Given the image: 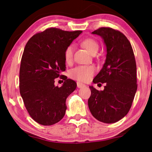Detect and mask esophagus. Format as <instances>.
<instances>
[{"label": "esophagus", "mask_w": 152, "mask_h": 152, "mask_svg": "<svg viewBox=\"0 0 152 152\" xmlns=\"http://www.w3.org/2000/svg\"><path fill=\"white\" fill-rule=\"evenodd\" d=\"M77 86L78 88H83V87L86 86V85L84 84H82V83H80V82H77Z\"/></svg>", "instance_id": "esophagus-1"}]
</instances>
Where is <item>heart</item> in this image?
<instances>
[{
    "mask_svg": "<svg viewBox=\"0 0 152 152\" xmlns=\"http://www.w3.org/2000/svg\"><path fill=\"white\" fill-rule=\"evenodd\" d=\"M82 45L91 54L98 50L99 45L95 39L88 38L82 41ZM73 46L68 45L64 50V59L67 64L72 61L73 57ZM95 68L92 66H77L70 72V75L72 79L80 82H86L90 80L95 73Z\"/></svg>",
    "mask_w": 152,
    "mask_h": 152,
    "instance_id": "obj_1",
    "label": "heart"
}]
</instances>
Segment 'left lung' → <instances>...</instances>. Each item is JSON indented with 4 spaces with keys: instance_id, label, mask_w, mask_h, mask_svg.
I'll return each instance as SVG.
<instances>
[{
    "instance_id": "1",
    "label": "left lung",
    "mask_w": 152,
    "mask_h": 152,
    "mask_svg": "<svg viewBox=\"0 0 152 152\" xmlns=\"http://www.w3.org/2000/svg\"><path fill=\"white\" fill-rule=\"evenodd\" d=\"M103 39L107 58L93 82L106 83L104 91L89 86L88 108L93 117L104 123H114L124 118L132 107L137 91L136 64L132 45L125 35L111 28L93 31Z\"/></svg>"
}]
</instances>
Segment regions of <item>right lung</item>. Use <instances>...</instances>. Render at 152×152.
<instances>
[{"mask_svg": "<svg viewBox=\"0 0 152 152\" xmlns=\"http://www.w3.org/2000/svg\"><path fill=\"white\" fill-rule=\"evenodd\" d=\"M81 33L50 28L35 34L26 43L20 61L19 89L27 111L37 123L53 125L65 115L66 98L77 84L60 75L66 70L64 50ZM59 76L64 80L61 87L54 85Z\"/></svg>", "mask_w": 152, "mask_h": 152, "instance_id": "obj_1", "label": "right lung"}]
</instances>
